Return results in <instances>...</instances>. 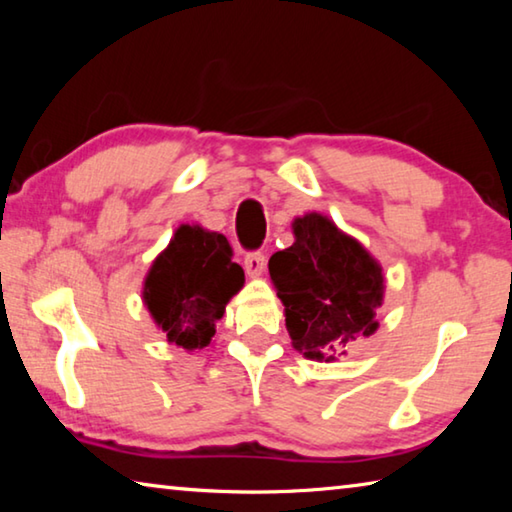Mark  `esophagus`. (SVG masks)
Wrapping results in <instances>:
<instances>
[{
    "label": "esophagus",
    "mask_w": 512,
    "mask_h": 512,
    "mask_svg": "<svg viewBox=\"0 0 512 512\" xmlns=\"http://www.w3.org/2000/svg\"><path fill=\"white\" fill-rule=\"evenodd\" d=\"M244 266H246V273H248V277H259V275L264 273L266 257H264L262 253H250V255H246V262H244Z\"/></svg>",
    "instance_id": "34e87169"
}]
</instances>
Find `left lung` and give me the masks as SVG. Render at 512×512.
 <instances>
[{
    "mask_svg": "<svg viewBox=\"0 0 512 512\" xmlns=\"http://www.w3.org/2000/svg\"><path fill=\"white\" fill-rule=\"evenodd\" d=\"M291 230L293 244L268 259V273L293 348L332 363L377 332L386 277L366 246L325 214L296 216Z\"/></svg>",
    "mask_w": 512,
    "mask_h": 512,
    "instance_id": "obj_1",
    "label": "left lung"
}]
</instances>
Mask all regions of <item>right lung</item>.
Listing matches in <instances>:
<instances>
[{
	"label": "right lung",
	"instance_id": "1",
	"mask_svg": "<svg viewBox=\"0 0 512 512\" xmlns=\"http://www.w3.org/2000/svg\"><path fill=\"white\" fill-rule=\"evenodd\" d=\"M244 280L221 232L183 223L153 259L142 284V300L171 345L187 352L205 350L225 305L241 291Z\"/></svg>",
	"mask_w": 512,
	"mask_h": 512
}]
</instances>
